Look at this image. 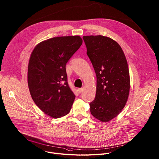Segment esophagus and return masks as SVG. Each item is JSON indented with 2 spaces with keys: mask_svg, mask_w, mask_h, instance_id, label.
I'll return each mask as SVG.
<instances>
[{
  "mask_svg": "<svg viewBox=\"0 0 159 159\" xmlns=\"http://www.w3.org/2000/svg\"><path fill=\"white\" fill-rule=\"evenodd\" d=\"M78 92H79V93H81L82 91H83V88H79V89H78Z\"/></svg>",
  "mask_w": 159,
  "mask_h": 159,
  "instance_id": "1",
  "label": "esophagus"
}]
</instances>
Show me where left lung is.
Returning a JSON list of instances; mask_svg holds the SVG:
<instances>
[{
  "instance_id": "8db88e82",
  "label": "left lung",
  "mask_w": 159,
  "mask_h": 159,
  "mask_svg": "<svg viewBox=\"0 0 159 159\" xmlns=\"http://www.w3.org/2000/svg\"><path fill=\"white\" fill-rule=\"evenodd\" d=\"M83 39L97 76L90 112L98 120L108 122L117 116L128 100L130 79L127 61L121 46L111 38L98 35L84 36Z\"/></svg>"
}]
</instances>
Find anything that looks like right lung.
I'll return each mask as SVG.
<instances>
[{"label": "right lung", "instance_id": "right-lung-1", "mask_svg": "<svg viewBox=\"0 0 159 159\" xmlns=\"http://www.w3.org/2000/svg\"><path fill=\"white\" fill-rule=\"evenodd\" d=\"M82 44L79 36L55 37L39 43L31 54L28 68L31 96L44 113L54 118L68 114L74 101L66 66Z\"/></svg>", "mask_w": 159, "mask_h": 159}]
</instances>
